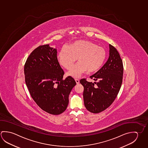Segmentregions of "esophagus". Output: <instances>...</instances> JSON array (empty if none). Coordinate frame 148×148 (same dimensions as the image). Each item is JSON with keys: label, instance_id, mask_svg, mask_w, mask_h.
I'll return each mask as SVG.
<instances>
[{"label": "esophagus", "instance_id": "34e87169", "mask_svg": "<svg viewBox=\"0 0 148 148\" xmlns=\"http://www.w3.org/2000/svg\"><path fill=\"white\" fill-rule=\"evenodd\" d=\"M75 82H76V84H79V80L78 79H75Z\"/></svg>", "mask_w": 148, "mask_h": 148}]
</instances>
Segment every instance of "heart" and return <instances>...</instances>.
Masks as SVG:
<instances>
[{"instance_id": "b5f03b06", "label": "heart", "mask_w": 148, "mask_h": 148, "mask_svg": "<svg viewBox=\"0 0 148 148\" xmlns=\"http://www.w3.org/2000/svg\"><path fill=\"white\" fill-rule=\"evenodd\" d=\"M106 53L101 46L92 42L78 40L63 48L58 55L59 62L63 68L70 69L78 59V62L67 72V75L73 78L80 77L84 73L93 72L102 66Z\"/></svg>"}]
</instances>
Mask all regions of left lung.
Masks as SVG:
<instances>
[{
	"mask_svg": "<svg viewBox=\"0 0 148 148\" xmlns=\"http://www.w3.org/2000/svg\"><path fill=\"white\" fill-rule=\"evenodd\" d=\"M123 74V62L119 53L109 44L108 60L101 69L90 77L97 82H88L86 78L80 80L84 88V104L88 111L97 114L112 105L120 89Z\"/></svg>",
	"mask_w": 148,
	"mask_h": 148,
	"instance_id": "left-lung-1",
	"label": "left lung"
}]
</instances>
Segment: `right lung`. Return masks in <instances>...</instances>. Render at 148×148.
<instances>
[{
    "label": "right lung",
    "instance_id": "obj_1",
    "mask_svg": "<svg viewBox=\"0 0 148 148\" xmlns=\"http://www.w3.org/2000/svg\"><path fill=\"white\" fill-rule=\"evenodd\" d=\"M56 49L49 44L32 51L24 65L25 82L32 99L42 110L58 115L66 110L69 96L76 83L71 76L63 79L64 71Z\"/></svg>",
    "mask_w": 148,
    "mask_h": 148
}]
</instances>
